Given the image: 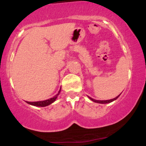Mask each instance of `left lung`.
Here are the masks:
<instances>
[{"label": "left lung", "mask_w": 146, "mask_h": 146, "mask_svg": "<svg viewBox=\"0 0 146 146\" xmlns=\"http://www.w3.org/2000/svg\"><path fill=\"white\" fill-rule=\"evenodd\" d=\"M119 95H118V96H117V97H116V98H114V99H111V100H94V99H92V98H90V97H88V98H89L91 100H92V101H93L94 102H96V103H100V104H107V103H110V102H113V101L116 100H117V98H119Z\"/></svg>", "instance_id": "left-lung-1"}]
</instances>
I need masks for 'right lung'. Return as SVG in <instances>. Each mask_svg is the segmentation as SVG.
<instances>
[{
    "label": "right lung",
    "mask_w": 146,
    "mask_h": 146,
    "mask_svg": "<svg viewBox=\"0 0 146 146\" xmlns=\"http://www.w3.org/2000/svg\"><path fill=\"white\" fill-rule=\"evenodd\" d=\"M60 92H61V89L60 90L58 91V94L56 95L54 97L52 98H50V99L46 100H44V101H39V102H27L28 104H31V105H33V106H36V107H46V106H48L49 104H51V103L54 102V101L56 100L57 97L58 95H59Z\"/></svg>",
    "instance_id": "1"
}]
</instances>
